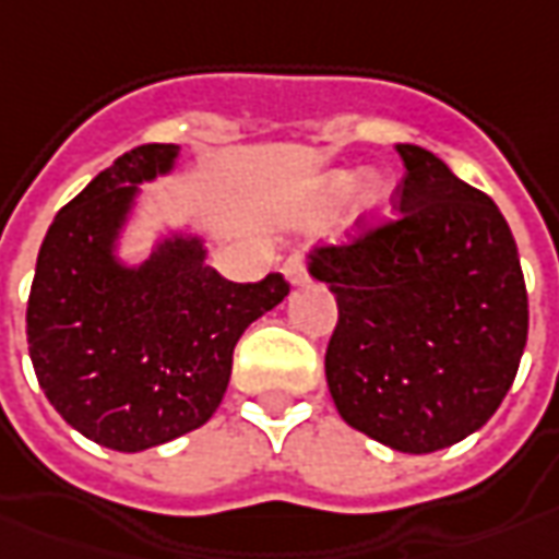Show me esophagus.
I'll use <instances>...</instances> for the list:
<instances>
[{"label": "esophagus", "instance_id": "esophagus-1", "mask_svg": "<svg viewBox=\"0 0 559 559\" xmlns=\"http://www.w3.org/2000/svg\"><path fill=\"white\" fill-rule=\"evenodd\" d=\"M283 273H286V280L292 286H307V280H310L307 276V261L301 255L288 258L286 264H283Z\"/></svg>", "mask_w": 559, "mask_h": 559}]
</instances>
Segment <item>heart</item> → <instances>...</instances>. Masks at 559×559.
Listing matches in <instances>:
<instances>
[{
  "label": "heart",
  "instance_id": "1",
  "mask_svg": "<svg viewBox=\"0 0 559 559\" xmlns=\"http://www.w3.org/2000/svg\"><path fill=\"white\" fill-rule=\"evenodd\" d=\"M356 191V215L365 218L368 225L383 222L392 213V200H395V188L386 176L380 173H368L361 176L353 169H334L329 176H322L317 185L319 206H341L349 194Z\"/></svg>",
  "mask_w": 559,
  "mask_h": 559
}]
</instances>
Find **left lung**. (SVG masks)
<instances>
[{
    "instance_id": "8db88e82",
    "label": "left lung",
    "mask_w": 559,
    "mask_h": 559,
    "mask_svg": "<svg viewBox=\"0 0 559 559\" xmlns=\"http://www.w3.org/2000/svg\"><path fill=\"white\" fill-rule=\"evenodd\" d=\"M402 215L319 246L310 276L337 301L325 380L337 414L402 453L463 441L496 414L521 365L530 310L508 222L419 145Z\"/></svg>"
}]
</instances>
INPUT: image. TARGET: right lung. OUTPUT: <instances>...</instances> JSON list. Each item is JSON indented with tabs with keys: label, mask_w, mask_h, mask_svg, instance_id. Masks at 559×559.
<instances>
[{
	"label": "right lung",
	"mask_w": 559,
	"mask_h": 559,
	"mask_svg": "<svg viewBox=\"0 0 559 559\" xmlns=\"http://www.w3.org/2000/svg\"><path fill=\"white\" fill-rule=\"evenodd\" d=\"M179 145L121 155L53 215L26 304L38 386L69 426L121 453L200 429L225 399L234 346L288 295L280 273L230 283L200 234L173 230L140 264L118 258L142 182L176 167Z\"/></svg>",
	"instance_id": "add662e5"
}]
</instances>
